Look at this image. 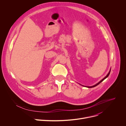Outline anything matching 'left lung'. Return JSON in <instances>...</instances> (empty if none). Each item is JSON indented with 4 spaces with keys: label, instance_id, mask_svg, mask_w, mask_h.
Returning <instances> with one entry per match:
<instances>
[{
    "label": "left lung",
    "instance_id": "obj_1",
    "mask_svg": "<svg viewBox=\"0 0 126 126\" xmlns=\"http://www.w3.org/2000/svg\"><path fill=\"white\" fill-rule=\"evenodd\" d=\"M110 71H111V70H110V71L108 73V74H107V76H106L105 78H103V79L102 80H101V81H100L99 82H98L97 84H96V85H94V86H91V87H88V88H92V87H95V86H97L98 85H99V84H100L101 82H102V81H103L104 80H105V79L106 78H107L109 76V74H110Z\"/></svg>",
    "mask_w": 126,
    "mask_h": 126
}]
</instances>
